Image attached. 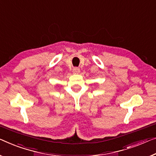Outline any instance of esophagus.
Returning <instances> with one entry per match:
<instances>
[{"label": "esophagus", "instance_id": "1", "mask_svg": "<svg viewBox=\"0 0 156 156\" xmlns=\"http://www.w3.org/2000/svg\"><path fill=\"white\" fill-rule=\"evenodd\" d=\"M73 73L74 74H78L79 73H80V69L78 68H74L73 69Z\"/></svg>", "mask_w": 156, "mask_h": 156}]
</instances>
